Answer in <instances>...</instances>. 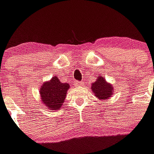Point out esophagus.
<instances>
[{"instance_id": "esophagus-1", "label": "esophagus", "mask_w": 154, "mask_h": 154, "mask_svg": "<svg viewBox=\"0 0 154 154\" xmlns=\"http://www.w3.org/2000/svg\"><path fill=\"white\" fill-rule=\"evenodd\" d=\"M83 82L75 81V85H76V86H81V85H83Z\"/></svg>"}]
</instances>
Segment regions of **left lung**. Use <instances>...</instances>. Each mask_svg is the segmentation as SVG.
Instances as JSON below:
<instances>
[{
	"instance_id": "left-lung-1",
	"label": "left lung",
	"mask_w": 154,
	"mask_h": 154,
	"mask_svg": "<svg viewBox=\"0 0 154 154\" xmlns=\"http://www.w3.org/2000/svg\"><path fill=\"white\" fill-rule=\"evenodd\" d=\"M112 89L113 87L107 83L102 76H99L98 79L92 85V92L99 99H107L110 97L112 95Z\"/></svg>"
}]
</instances>
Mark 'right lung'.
<instances>
[{
	"instance_id": "add662e5",
	"label": "right lung",
	"mask_w": 154,
	"mask_h": 154,
	"mask_svg": "<svg viewBox=\"0 0 154 154\" xmlns=\"http://www.w3.org/2000/svg\"><path fill=\"white\" fill-rule=\"evenodd\" d=\"M69 88V84L62 83L55 76L48 82H45L40 89L42 102L48 109H51V110L60 109Z\"/></svg>"
}]
</instances>
